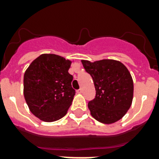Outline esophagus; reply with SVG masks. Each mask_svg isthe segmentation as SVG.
<instances>
[{
	"mask_svg": "<svg viewBox=\"0 0 159 159\" xmlns=\"http://www.w3.org/2000/svg\"><path fill=\"white\" fill-rule=\"evenodd\" d=\"M77 93H82V88H80L79 90H77Z\"/></svg>",
	"mask_w": 159,
	"mask_h": 159,
	"instance_id": "34e87169",
	"label": "esophagus"
}]
</instances>
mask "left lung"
Returning <instances> with one entry per match:
<instances>
[{
  "instance_id": "obj_1",
  "label": "left lung",
  "mask_w": 159,
  "mask_h": 159,
  "mask_svg": "<svg viewBox=\"0 0 159 159\" xmlns=\"http://www.w3.org/2000/svg\"><path fill=\"white\" fill-rule=\"evenodd\" d=\"M82 63L96 88V97L88 102L92 116L104 124L120 120L133 100V80L129 70L123 63L112 59L94 62L82 60Z\"/></svg>"
}]
</instances>
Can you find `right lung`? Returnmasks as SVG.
I'll return each instance as SVG.
<instances>
[{"label":"right lung","mask_w":159,"mask_h":159,"mask_svg":"<svg viewBox=\"0 0 159 159\" xmlns=\"http://www.w3.org/2000/svg\"><path fill=\"white\" fill-rule=\"evenodd\" d=\"M71 61L56 54H41L24 75V96L32 113L46 122L67 114L74 97Z\"/></svg>","instance_id":"right-lung-1"}]
</instances>
